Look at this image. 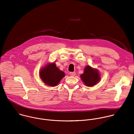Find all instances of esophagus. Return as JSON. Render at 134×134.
<instances>
[{
    "instance_id": "obj_1",
    "label": "esophagus",
    "mask_w": 134,
    "mask_h": 134,
    "mask_svg": "<svg viewBox=\"0 0 134 134\" xmlns=\"http://www.w3.org/2000/svg\"><path fill=\"white\" fill-rule=\"evenodd\" d=\"M70 76H75V75H76V73L75 72H70Z\"/></svg>"
}]
</instances>
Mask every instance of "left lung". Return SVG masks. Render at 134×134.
Instances as JSON below:
<instances>
[{
    "label": "left lung",
    "instance_id": "1",
    "mask_svg": "<svg viewBox=\"0 0 134 134\" xmlns=\"http://www.w3.org/2000/svg\"><path fill=\"white\" fill-rule=\"evenodd\" d=\"M80 77L87 86H94L100 80V76L98 70L90 66L85 67L84 73L81 75Z\"/></svg>",
    "mask_w": 134,
    "mask_h": 134
}]
</instances>
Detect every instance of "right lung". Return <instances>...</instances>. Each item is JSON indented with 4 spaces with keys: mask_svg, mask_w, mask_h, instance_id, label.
Here are the masks:
<instances>
[{
    "mask_svg": "<svg viewBox=\"0 0 134 134\" xmlns=\"http://www.w3.org/2000/svg\"><path fill=\"white\" fill-rule=\"evenodd\" d=\"M39 75L42 81L46 84L54 86H56L64 77L65 73L60 70L55 65V63L49 64L41 69Z\"/></svg>",
    "mask_w": 134,
    "mask_h": 134,
    "instance_id": "obj_1",
    "label": "right lung"
}]
</instances>
